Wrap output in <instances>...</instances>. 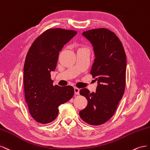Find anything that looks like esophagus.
I'll return each mask as SVG.
<instances>
[{
    "mask_svg": "<svg viewBox=\"0 0 150 150\" xmlns=\"http://www.w3.org/2000/svg\"><path fill=\"white\" fill-rule=\"evenodd\" d=\"M74 92H75V95H79L80 94V89L79 88H76V87H75L74 88Z\"/></svg>",
    "mask_w": 150,
    "mask_h": 150,
    "instance_id": "esophagus-1",
    "label": "esophagus"
}]
</instances>
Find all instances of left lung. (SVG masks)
<instances>
[{"mask_svg":"<svg viewBox=\"0 0 150 150\" xmlns=\"http://www.w3.org/2000/svg\"><path fill=\"white\" fill-rule=\"evenodd\" d=\"M82 36L93 47L94 61L91 74L97 82L95 92L80 91L88 104L79 115L88 125L98 126L110 119L122 99L125 89L126 56L122 42L110 30L105 28L85 31Z\"/></svg>","mask_w":150,"mask_h":150,"instance_id":"1","label":"left lung"}]
</instances>
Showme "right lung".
Here are the masks:
<instances>
[{"instance_id": "right-lung-1", "label": "right lung", "mask_w": 150, "mask_h": 150, "mask_svg": "<svg viewBox=\"0 0 150 150\" xmlns=\"http://www.w3.org/2000/svg\"><path fill=\"white\" fill-rule=\"evenodd\" d=\"M77 32L60 28L46 30L33 42L24 65L25 99L30 114L41 124L53 121L58 106L68 102L74 88L53 85L51 72L54 71L59 52Z\"/></svg>"}]
</instances>
